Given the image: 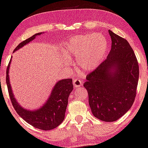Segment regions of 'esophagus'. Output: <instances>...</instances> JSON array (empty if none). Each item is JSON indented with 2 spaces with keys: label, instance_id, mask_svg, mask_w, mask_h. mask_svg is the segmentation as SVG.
<instances>
[{
  "label": "esophagus",
  "instance_id": "1",
  "mask_svg": "<svg viewBox=\"0 0 148 148\" xmlns=\"http://www.w3.org/2000/svg\"><path fill=\"white\" fill-rule=\"evenodd\" d=\"M73 85L75 88L77 87H79L82 85V82L81 81V79L79 78H73Z\"/></svg>",
  "mask_w": 148,
  "mask_h": 148
}]
</instances>
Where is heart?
I'll list each match as a JSON object with an SVG mask.
<instances>
[{"instance_id": "b5f03b06", "label": "heart", "mask_w": 148, "mask_h": 148, "mask_svg": "<svg viewBox=\"0 0 148 148\" xmlns=\"http://www.w3.org/2000/svg\"><path fill=\"white\" fill-rule=\"evenodd\" d=\"M108 49V41L101 34L73 36L65 43L64 51L68 56L78 57V65L84 72L94 70L101 64ZM66 62H69L66 60Z\"/></svg>"}]
</instances>
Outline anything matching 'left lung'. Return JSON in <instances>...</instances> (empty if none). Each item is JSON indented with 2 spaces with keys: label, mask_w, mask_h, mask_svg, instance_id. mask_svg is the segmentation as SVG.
Masks as SVG:
<instances>
[{
  "label": "left lung",
  "mask_w": 148,
  "mask_h": 148,
  "mask_svg": "<svg viewBox=\"0 0 148 148\" xmlns=\"http://www.w3.org/2000/svg\"><path fill=\"white\" fill-rule=\"evenodd\" d=\"M112 40L110 53L84 84L89 104L95 118L114 121L127 112L135 100L138 64L129 43L109 30Z\"/></svg>",
  "instance_id": "1"
}]
</instances>
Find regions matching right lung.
Listing matches in <instances>:
<instances>
[{
	"instance_id": "right-lung-1",
	"label": "right lung",
	"mask_w": 148,
	"mask_h": 148,
	"mask_svg": "<svg viewBox=\"0 0 148 148\" xmlns=\"http://www.w3.org/2000/svg\"><path fill=\"white\" fill-rule=\"evenodd\" d=\"M41 34V32L36 33L29 38L23 40V42L17 46L14 52L31 42L37 35H40ZM11 61L12 59L10 60L6 70V82L12 104L16 110L17 113L29 125L40 130H49L58 127L64 119L65 112L68 104V98L72 90H73V80L71 78H66L57 82L51 91L50 95L47 101L40 108L34 110L25 109L17 101L12 90L9 76Z\"/></svg>"
}]
</instances>
